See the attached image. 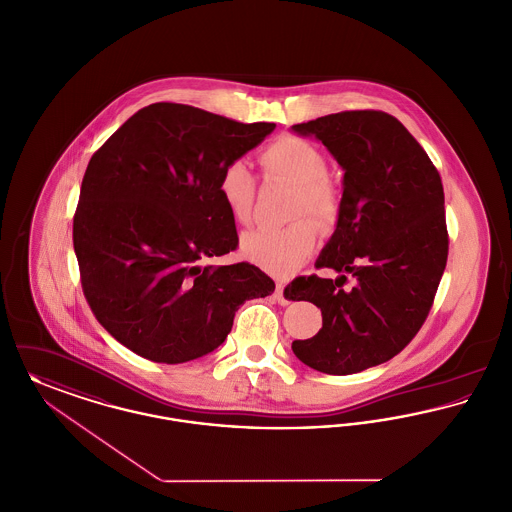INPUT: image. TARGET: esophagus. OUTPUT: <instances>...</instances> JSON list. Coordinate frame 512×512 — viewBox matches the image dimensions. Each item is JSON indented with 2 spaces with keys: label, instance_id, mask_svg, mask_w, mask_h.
<instances>
[{
  "label": "esophagus",
  "instance_id": "34e87169",
  "mask_svg": "<svg viewBox=\"0 0 512 512\" xmlns=\"http://www.w3.org/2000/svg\"><path fill=\"white\" fill-rule=\"evenodd\" d=\"M274 298L278 300L280 305H288V303H290V300L284 296V284H282V282H278V284H276V290H274Z\"/></svg>",
  "mask_w": 512,
  "mask_h": 512
}]
</instances>
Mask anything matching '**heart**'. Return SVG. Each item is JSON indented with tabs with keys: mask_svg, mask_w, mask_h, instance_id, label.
<instances>
[{
	"mask_svg": "<svg viewBox=\"0 0 512 512\" xmlns=\"http://www.w3.org/2000/svg\"><path fill=\"white\" fill-rule=\"evenodd\" d=\"M267 176L294 185L290 201V218L311 216L323 230H329L342 209V195L327 176V156L313 143L282 135L259 154ZM218 195L232 220L247 224L253 216L255 178L241 162H228L218 176ZM317 240L315 226L300 218L282 228H259L243 234L241 253L253 265L271 274H290L307 261Z\"/></svg>",
	"mask_w": 512,
	"mask_h": 512,
	"instance_id": "1",
	"label": "heart"
}]
</instances>
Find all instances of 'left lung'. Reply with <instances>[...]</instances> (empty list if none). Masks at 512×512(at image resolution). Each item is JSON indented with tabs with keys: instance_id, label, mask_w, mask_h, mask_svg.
<instances>
[{
	"instance_id": "1",
	"label": "left lung",
	"mask_w": 512,
	"mask_h": 512,
	"mask_svg": "<svg viewBox=\"0 0 512 512\" xmlns=\"http://www.w3.org/2000/svg\"><path fill=\"white\" fill-rule=\"evenodd\" d=\"M292 129L321 141L344 170L336 230L315 261L338 278L298 276L284 290L323 315V329L292 350L321 373H360L402 352L433 305L449 255L443 183L385 112H340ZM346 273L359 280L352 291L341 288Z\"/></svg>"
}]
</instances>
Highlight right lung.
<instances>
[{
	"label": "right lung",
	"mask_w": 512,
	"mask_h": 512,
	"mask_svg": "<svg viewBox=\"0 0 512 512\" xmlns=\"http://www.w3.org/2000/svg\"><path fill=\"white\" fill-rule=\"evenodd\" d=\"M274 127L156 102L92 154L73 218L81 284L98 323L137 356H207L240 305L274 292L255 265L207 263L238 247L218 176Z\"/></svg>",
	"instance_id": "obj_1"
}]
</instances>
